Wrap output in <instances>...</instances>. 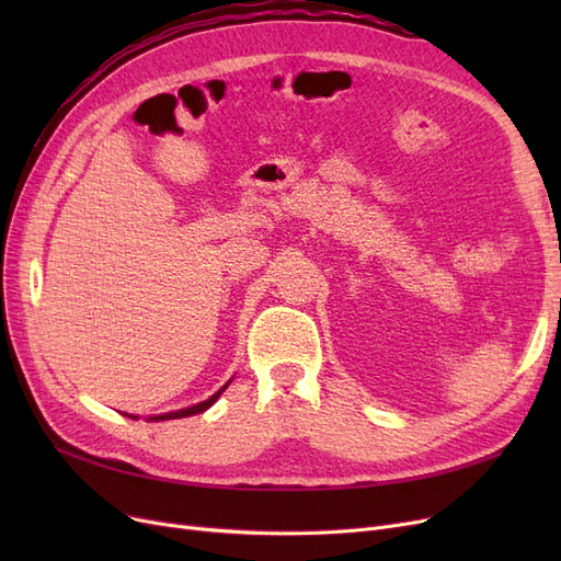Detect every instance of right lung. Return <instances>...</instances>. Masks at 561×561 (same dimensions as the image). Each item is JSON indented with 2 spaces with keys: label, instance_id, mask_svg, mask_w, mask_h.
I'll list each match as a JSON object with an SVG mask.
<instances>
[{
  "label": "right lung",
  "instance_id": "1",
  "mask_svg": "<svg viewBox=\"0 0 561 561\" xmlns=\"http://www.w3.org/2000/svg\"><path fill=\"white\" fill-rule=\"evenodd\" d=\"M231 383V379L217 390V393H213L208 400H203V402H198V404H192V407H184V410H178V412H165V414H157V416H147V421H168V419H184V416H192V414H201V412H206L208 407H213L215 402H217V398L225 393L227 390V386ZM124 414V412H122ZM128 419H140V416H135V414H126Z\"/></svg>",
  "mask_w": 561,
  "mask_h": 561
}]
</instances>
